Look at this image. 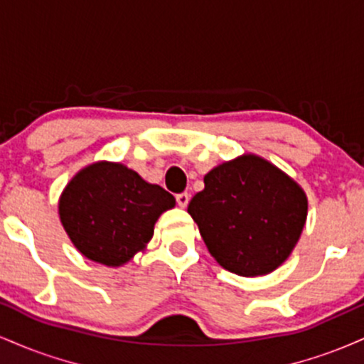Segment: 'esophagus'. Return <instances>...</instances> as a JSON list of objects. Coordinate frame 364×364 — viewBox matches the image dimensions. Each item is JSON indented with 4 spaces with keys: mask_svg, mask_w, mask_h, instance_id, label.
<instances>
[{
    "mask_svg": "<svg viewBox=\"0 0 364 364\" xmlns=\"http://www.w3.org/2000/svg\"><path fill=\"white\" fill-rule=\"evenodd\" d=\"M176 202H178L179 207L185 208L188 205V202H190V195H188L186 191H185V193H178L176 195Z\"/></svg>",
    "mask_w": 364,
    "mask_h": 364,
    "instance_id": "34e87169",
    "label": "esophagus"
}]
</instances>
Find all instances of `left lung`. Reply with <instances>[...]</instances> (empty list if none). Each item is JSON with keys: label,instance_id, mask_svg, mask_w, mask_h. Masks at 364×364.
<instances>
[{"label": "left lung", "instance_id": "8db88e82", "mask_svg": "<svg viewBox=\"0 0 364 364\" xmlns=\"http://www.w3.org/2000/svg\"><path fill=\"white\" fill-rule=\"evenodd\" d=\"M191 198L207 250L220 267L243 277L274 272L289 258L306 224V193L257 154H243L208 171Z\"/></svg>", "mask_w": 364, "mask_h": 364}]
</instances>
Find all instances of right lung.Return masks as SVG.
<instances>
[{"label":"right lung","instance_id":"obj_1","mask_svg":"<svg viewBox=\"0 0 364 364\" xmlns=\"http://www.w3.org/2000/svg\"><path fill=\"white\" fill-rule=\"evenodd\" d=\"M176 205L162 186L121 162L97 161L61 191L58 214L75 248L89 260L121 267L147 248L154 225Z\"/></svg>","mask_w":364,"mask_h":364}]
</instances>
